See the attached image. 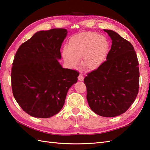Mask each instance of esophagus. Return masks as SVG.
<instances>
[{"instance_id":"34e87169","label":"esophagus","mask_w":150,"mask_h":150,"mask_svg":"<svg viewBox=\"0 0 150 150\" xmlns=\"http://www.w3.org/2000/svg\"><path fill=\"white\" fill-rule=\"evenodd\" d=\"M78 79H79V81H83V79H84V77H83V75L82 74H80V75H79V76H78Z\"/></svg>"}]
</instances>
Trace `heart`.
Listing matches in <instances>:
<instances>
[{"label": "heart", "instance_id": "obj_1", "mask_svg": "<svg viewBox=\"0 0 150 150\" xmlns=\"http://www.w3.org/2000/svg\"><path fill=\"white\" fill-rule=\"evenodd\" d=\"M109 51V43L105 37L95 32H86L71 38L62 56L71 67L78 65L79 59L83 57V68L94 70L105 61Z\"/></svg>", "mask_w": 150, "mask_h": 150}]
</instances>
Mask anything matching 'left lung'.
<instances>
[{"instance_id":"left-lung-1","label":"left lung","mask_w":150,"mask_h":150,"mask_svg":"<svg viewBox=\"0 0 150 150\" xmlns=\"http://www.w3.org/2000/svg\"><path fill=\"white\" fill-rule=\"evenodd\" d=\"M112 40L107 60L88 73L83 81L91 110L101 116L111 117L128 109L137 96L139 61L129 41L113 30L104 29Z\"/></svg>"}]
</instances>
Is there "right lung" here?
I'll return each instance as SVG.
<instances>
[{
    "label": "right lung",
    "mask_w": 150,
    "mask_h": 150,
    "mask_svg": "<svg viewBox=\"0 0 150 150\" xmlns=\"http://www.w3.org/2000/svg\"><path fill=\"white\" fill-rule=\"evenodd\" d=\"M67 35L65 29L37 32L20 45L13 62L11 79L13 96L30 116L48 118L63 107L69 88L79 73L63 68L60 48Z\"/></svg>",
    "instance_id": "right-lung-1"
}]
</instances>
